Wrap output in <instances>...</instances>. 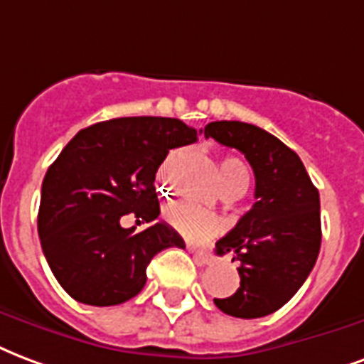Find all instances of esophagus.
Listing matches in <instances>:
<instances>
[{
	"mask_svg": "<svg viewBox=\"0 0 364 364\" xmlns=\"http://www.w3.org/2000/svg\"><path fill=\"white\" fill-rule=\"evenodd\" d=\"M190 253H192L193 259H196V263L198 264H209L213 259H215V257H213L209 251L196 250V247H190Z\"/></svg>",
	"mask_w": 364,
	"mask_h": 364,
	"instance_id": "esophagus-1",
	"label": "esophagus"
}]
</instances>
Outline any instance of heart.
Returning <instances> with one entry per match:
<instances>
[{"label": "heart", "mask_w": 364, "mask_h": 364, "mask_svg": "<svg viewBox=\"0 0 364 364\" xmlns=\"http://www.w3.org/2000/svg\"><path fill=\"white\" fill-rule=\"evenodd\" d=\"M171 161L163 165L161 168V180L166 182V172H168ZM218 176H220V184H223L224 192L228 193H242L250 188L251 172L250 166L245 165L244 161L237 157H223L218 161ZM166 223L171 224L172 228L184 236L192 237V240H209V237L217 236L218 232L224 228V223L217 215L203 211L192 203H176L171 205L165 213Z\"/></svg>", "instance_id": "obj_1"}]
</instances>
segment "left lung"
Segmentation results:
<instances>
[{
	"instance_id": "8db88e82",
	"label": "left lung",
	"mask_w": 364,
	"mask_h": 364,
	"mask_svg": "<svg viewBox=\"0 0 364 364\" xmlns=\"http://www.w3.org/2000/svg\"><path fill=\"white\" fill-rule=\"evenodd\" d=\"M205 138L236 147L255 174V203L224 237L217 253L240 261V288L215 299L223 313L259 318L296 296L321 251V199L294 149L263 128L240 120H217Z\"/></svg>"
}]
</instances>
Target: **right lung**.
<instances>
[{"label": "right lung", "mask_w": 364, "mask_h": 364, "mask_svg": "<svg viewBox=\"0 0 364 364\" xmlns=\"http://www.w3.org/2000/svg\"><path fill=\"white\" fill-rule=\"evenodd\" d=\"M196 140L198 130L178 119L124 117L84 128L63 147L42 182L38 234L49 269L73 299L95 307L128 301L146 286L153 257L186 247L168 224L134 234L120 217H159L157 168L168 149Z\"/></svg>", "instance_id": "obj_1"}]
</instances>
